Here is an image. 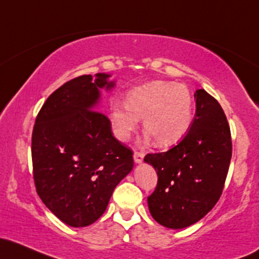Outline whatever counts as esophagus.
Instances as JSON below:
<instances>
[{
    "mask_svg": "<svg viewBox=\"0 0 259 259\" xmlns=\"http://www.w3.org/2000/svg\"><path fill=\"white\" fill-rule=\"evenodd\" d=\"M144 153L143 152H134V161H135V163H141V162H143V160H144Z\"/></svg>",
    "mask_w": 259,
    "mask_h": 259,
    "instance_id": "34e87169",
    "label": "esophagus"
}]
</instances>
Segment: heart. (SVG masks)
<instances>
[{
    "instance_id": "1",
    "label": "heart",
    "mask_w": 259,
    "mask_h": 259,
    "mask_svg": "<svg viewBox=\"0 0 259 259\" xmlns=\"http://www.w3.org/2000/svg\"><path fill=\"white\" fill-rule=\"evenodd\" d=\"M194 114L188 88L168 81H152L130 91L126 103L114 101L109 106V119L115 138L126 141L144 119L146 140L168 147L178 144L187 133Z\"/></svg>"
}]
</instances>
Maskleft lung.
<instances>
[{
    "label": "left lung",
    "instance_id": "left-lung-1",
    "mask_svg": "<svg viewBox=\"0 0 259 259\" xmlns=\"http://www.w3.org/2000/svg\"><path fill=\"white\" fill-rule=\"evenodd\" d=\"M194 99L195 118L187 135L168 151L144 158L158 176L147 198L150 214L173 230L198 223L214 208L231 161V134L223 108L204 90L195 91Z\"/></svg>",
    "mask_w": 259,
    "mask_h": 259
}]
</instances>
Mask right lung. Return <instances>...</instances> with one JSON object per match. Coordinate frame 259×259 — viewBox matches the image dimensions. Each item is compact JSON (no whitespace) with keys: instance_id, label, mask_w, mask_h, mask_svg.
Returning <instances> with one entry per match:
<instances>
[{"instance_id":"add662e5","label":"right lung","mask_w":259,"mask_h":259,"mask_svg":"<svg viewBox=\"0 0 259 259\" xmlns=\"http://www.w3.org/2000/svg\"><path fill=\"white\" fill-rule=\"evenodd\" d=\"M109 73L76 77L55 91L36 116L32 135L36 192L62 223L84 227L106 211L115 187L134 167L132 150L113 136L97 112Z\"/></svg>"}]
</instances>
